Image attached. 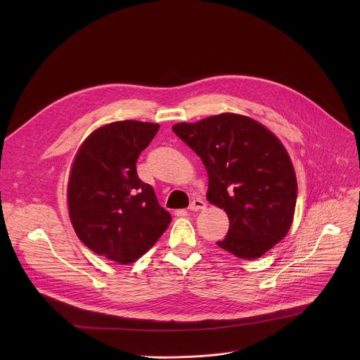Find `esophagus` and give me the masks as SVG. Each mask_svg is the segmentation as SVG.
Masks as SVG:
<instances>
[{
	"label": "esophagus",
	"instance_id": "esophagus-1",
	"mask_svg": "<svg viewBox=\"0 0 360 360\" xmlns=\"http://www.w3.org/2000/svg\"><path fill=\"white\" fill-rule=\"evenodd\" d=\"M205 208H207V203H205V200L200 199V198L192 199V202L189 205V210L192 212H196V211H200V210H205Z\"/></svg>",
	"mask_w": 360,
	"mask_h": 360
}]
</instances>
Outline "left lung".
<instances>
[{
	"label": "left lung",
	"mask_w": 360,
	"mask_h": 360,
	"mask_svg": "<svg viewBox=\"0 0 360 360\" xmlns=\"http://www.w3.org/2000/svg\"><path fill=\"white\" fill-rule=\"evenodd\" d=\"M172 131L207 168L208 200L228 214L229 231L218 246L256 259L286 236L297 184L285 146L269 129L226 112Z\"/></svg>",
	"instance_id": "8db88e82"
}]
</instances>
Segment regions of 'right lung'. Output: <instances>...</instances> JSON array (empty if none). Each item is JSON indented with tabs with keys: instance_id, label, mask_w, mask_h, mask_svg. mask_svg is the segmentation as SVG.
Returning a JSON list of instances; mask_svg holds the SVG:
<instances>
[{
	"instance_id": "right-lung-1",
	"label": "right lung",
	"mask_w": 360,
	"mask_h": 360,
	"mask_svg": "<svg viewBox=\"0 0 360 360\" xmlns=\"http://www.w3.org/2000/svg\"><path fill=\"white\" fill-rule=\"evenodd\" d=\"M158 124L118 121L94 131L81 145L68 181V210L77 236L95 253L131 264L171 224L155 191L139 179L136 161Z\"/></svg>"
}]
</instances>
